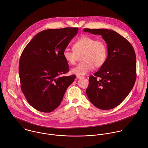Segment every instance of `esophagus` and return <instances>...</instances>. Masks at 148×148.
<instances>
[{
  "instance_id": "esophagus-1",
  "label": "esophagus",
  "mask_w": 148,
  "mask_h": 148,
  "mask_svg": "<svg viewBox=\"0 0 148 148\" xmlns=\"http://www.w3.org/2000/svg\"><path fill=\"white\" fill-rule=\"evenodd\" d=\"M77 78H84V77L81 76V75H77Z\"/></svg>"
}]
</instances>
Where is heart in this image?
Returning <instances> with one entry per match:
<instances>
[{
    "mask_svg": "<svg viewBox=\"0 0 148 148\" xmlns=\"http://www.w3.org/2000/svg\"><path fill=\"white\" fill-rule=\"evenodd\" d=\"M74 51L65 49L63 53L64 60L69 64H75L78 56H81L82 61L71 71L78 75H84L95 67H101L106 62L108 56V48L106 43L101 39L83 35L73 44Z\"/></svg>",
    "mask_w": 148,
    "mask_h": 148,
    "instance_id": "b5f03b06",
    "label": "heart"
}]
</instances>
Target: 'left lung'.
<instances>
[{
	"label": "left lung",
	"instance_id": "left-lung-1",
	"mask_svg": "<svg viewBox=\"0 0 148 148\" xmlns=\"http://www.w3.org/2000/svg\"><path fill=\"white\" fill-rule=\"evenodd\" d=\"M84 31L102 35L108 52L104 64L89 78L87 96L98 109H113L125 99L135 84L136 62L134 49L125 38L112 29L84 28Z\"/></svg>",
	"mask_w": 148,
	"mask_h": 148
}]
</instances>
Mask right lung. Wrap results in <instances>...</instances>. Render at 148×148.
Wrapping results in <instances>:
<instances>
[{
	"instance_id": "1",
	"label": "right lung",
	"mask_w": 148,
	"mask_h": 148,
	"mask_svg": "<svg viewBox=\"0 0 148 148\" xmlns=\"http://www.w3.org/2000/svg\"><path fill=\"white\" fill-rule=\"evenodd\" d=\"M78 31L72 27L42 31L23 50L18 67L21 88L36 110L50 113L56 109L75 78L74 75H60L69 71L63 53Z\"/></svg>"
}]
</instances>
